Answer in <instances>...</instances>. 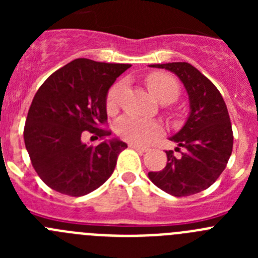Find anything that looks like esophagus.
Returning a JSON list of instances; mask_svg holds the SVG:
<instances>
[{"instance_id":"34e87169","label":"esophagus","mask_w":258,"mask_h":258,"mask_svg":"<svg viewBox=\"0 0 258 258\" xmlns=\"http://www.w3.org/2000/svg\"><path fill=\"white\" fill-rule=\"evenodd\" d=\"M129 147L133 150H137V151H140V152H146L147 150H149L147 147H143V146H140V145H133V143H131V145H129Z\"/></svg>"}]
</instances>
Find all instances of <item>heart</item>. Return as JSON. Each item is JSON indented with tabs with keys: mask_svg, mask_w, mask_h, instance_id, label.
Masks as SVG:
<instances>
[{
	"mask_svg": "<svg viewBox=\"0 0 258 258\" xmlns=\"http://www.w3.org/2000/svg\"><path fill=\"white\" fill-rule=\"evenodd\" d=\"M146 85L150 93L161 103H169L178 97V81L165 72H151L146 76ZM125 84L122 81L113 84L106 95V109L108 113L116 112L121 95L124 93ZM116 133L121 140L133 145H146L154 141L161 134L160 125L149 120L124 116L116 124Z\"/></svg>",
	"mask_w": 258,
	"mask_h": 258,
	"instance_id": "b5f03b06",
	"label": "heart"
}]
</instances>
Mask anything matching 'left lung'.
I'll return each instance as SVG.
<instances>
[{"label": "left lung", "instance_id": "8db88e82", "mask_svg": "<svg viewBox=\"0 0 258 258\" xmlns=\"http://www.w3.org/2000/svg\"><path fill=\"white\" fill-rule=\"evenodd\" d=\"M151 67L165 68L179 77L190 99V116L170 141L181 152H166L168 163L159 172H150L152 183L173 197H190L217 181L232 152V127L227 107L211 80L186 61ZM182 151L181 152L180 150Z\"/></svg>", "mask_w": 258, "mask_h": 258}]
</instances>
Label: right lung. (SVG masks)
<instances>
[{"label":"right lung","instance_id":"1","mask_svg":"<svg viewBox=\"0 0 258 258\" xmlns=\"http://www.w3.org/2000/svg\"><path fill=\"white\" fill-rule=\"evenodd\" d=\"M131 64L79 58L50 75L36 93L24 126L32 166L52 190L83 197L97 190L115 170L126 143H83L84 132L104 138L106 95Z\"/></svg>","mask_w":258,"mask_h":258}]
</instances>
